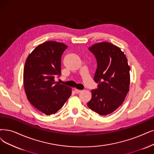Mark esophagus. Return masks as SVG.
Returning <instances> with one entry per match:
<instances>
[{
	"label": "esophagus",
	"instance_id": "34e87169",
	"mask_svg": "<svg viewBox=\"0 0 154 154\" xmlns=\"http://www.w3.org/2000/svg\"><path fill=\"white\" fill-rule=\"evenodd\" d=\"M75 91L76 92V94H79V93H80V92L82 91V90H78V89L75 88Z\"/></svg>",
	"mask_w": 154,
	"mask_h": 154
}]
</instances>
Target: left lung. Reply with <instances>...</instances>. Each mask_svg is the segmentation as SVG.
<instances>
[{"label": "left lung", "instance_id": "left-lung-1", "mask_svg": "<svg viewBox=\"0 0 154 154\" xmlns=\"http://www.w3.org/2000/svg\"><path fill=\"white\" fill-rule=\"evenodd\" d=\"M97 61L94 81L98 88L92 90L88 107L101 116L111 114L122 105L130 90V67L121 48L110 43H97L89 48Z\"/></svg>", "mask_w": 154, "mask_h": 154}]
</instances>
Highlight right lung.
I'll return each mask as SVG.
<instances>
[{"instance_id": "right-lung-1", "label": "right lung", "mask_w": 154, "mask_h": 154, "mask_svg": "<svg viewBox=\"0 0 154 154\" xmlns=\"http://www.w3.org/2000/svg\"><path fill=\"white\" fill-rule=\"evenodd\" d=\"M67 46L55 41L38 45L24 67V91L32 105L45 115L56 113L71 95V88L56 83L61 72V56Z\"/></svg>"}]
</instances>
